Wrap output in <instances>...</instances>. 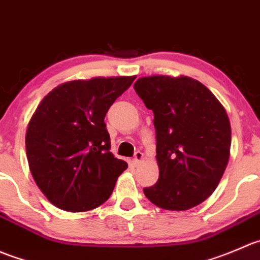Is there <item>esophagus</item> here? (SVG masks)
<instances>
[{
  "label": "esophagus",
  "instance_id": "1",
  "mask_svg": "<svg viewBox=\"0 0 260 260\" xmlns=\"http://www.w3.org/2000/svg\"><path fill=\"white\" fill-rule=\"evenodd\" d=\"M143 159H144V154L141 153V151H136L135 155H134V159H133V164L134 166H139Z\"/></svg>",
  "mask_w": 260,
  "mask_h": 260
}]
</instances>
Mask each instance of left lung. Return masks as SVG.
<instances>
[{"label":"left lung","instance_id":"left-lung-1","mask_svg":"<svg viewBox=\"0 0 260 260\" xmlns=\"http://www.w3.org/2000/svg\"><path fill=\"white\" fill-rule=\"evenodd\" d=\"M153 110L159 179L144 193L171 211L192 209L216 189L230 156L231 127L220 101L189 77L151 76L134 84Z\"/></svg>","mask_w":260,"mask_h":260}]
</instances>
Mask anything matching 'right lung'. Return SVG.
Wrapping results in <instances>:
<instances>
[{"instance_id": "obj_1", "label": "right lung", "mask_w": 260, "mask_h": 260, "mask_svg": "<svg viewBox=\"0 0 260 260\" xmlns=\"http://www.w3.org/2000/svg\"><path fill=\"white\" fill-rule=\"evenodd\" d=\"M135 77L71 81L49 92L27 125L26 155L35 183L61 210L83 212L109 200L126 161L110 151L105 116Z\"/></svg>"}]
</instances>
